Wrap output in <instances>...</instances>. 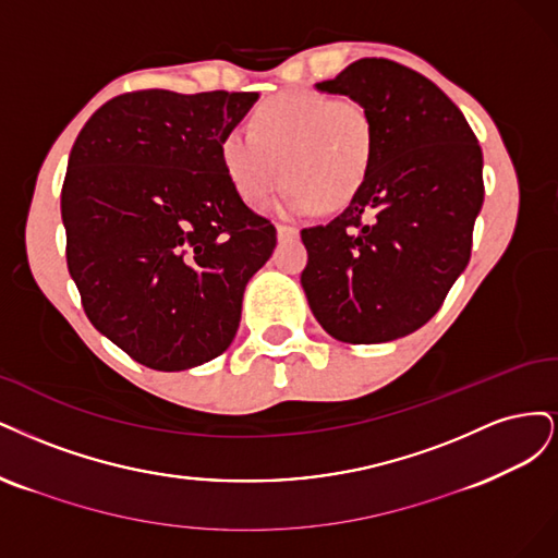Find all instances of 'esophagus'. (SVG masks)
<instances>
[{"label":"esophagus","instance_id":"obj_1","mask_svg":"<svg viewBox=\"0 0 558 558\" xmlns=\"http://www.w3.org/2000/svg\"><path fill=\"white\" fill-rule=\"evenodd\" d=\"M299 236V229L290 225H278V241H292Z\"/></svg>","mask_w":558,"mask_h":558}]
</instances>
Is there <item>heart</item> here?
Listing matches in <instances>:
<instances>
[{
    "mask_svg": "<svg viewBox=\"0 0 558 558\" xmlns=\"http://www.w3.org/2000/svg\"><path fill=\"white\" fill-rule=\"evenodd\" d=\"M375 153V124L366 106L325 93H282L259 104L250 132L229 130L220 159L243 202L262 204L287 181L282 210H338L364 187Z\"/></svg>",
    "mask_w": 558,
    "mask_h": 558,
    "instance_id": "heart-1",
    "label": "heart"
}]
</instances>
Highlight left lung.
Listing matches in <instances>:
<instances>
[{
    "label": "left lung",
    "instance_id": "obj_1",
    "mask_svg": "<svg viewBox=\"0 0 558 558\" xmlns=\"http://www.w3.org/2000/svg\"><path fill=\"white\" fill-rule=\"evenodd\" d=\"M315 87L366 106L375 153L350 206L301 231V284L336 340L387 343L424 327L471 259L482 148L457 104L399 62L356 60Z\"/></svg>",
    "mask_w": 558,
    "mask_h": 558
}]
</instances>
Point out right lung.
Instances as JSON below:
<instances>
[{
    "mask_svg": "<svg viewBox=\"0 0 558 558\" xmlns=\"http://www.w3.org/2000/svg\"><path fill=\"white\" fill-rule=\"evenodd\" d=\"M257 93L136 89L85 122L62 185L66 266L95 329L155 371L220 356L276 227L220 159Z\"/></svg>",
    "mask_w": 558,
    "mask_h": 558,
    "instance_id": "right-lung-1",
    "label": "right lung"
}]
</instances>
